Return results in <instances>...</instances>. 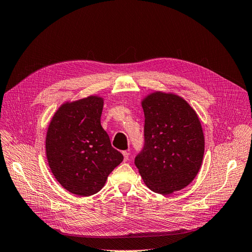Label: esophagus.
Returning <instances> with one entry per match:
<instances>
[{"label": "esophagus", "instance_id": "34e87169", "mask_svg": "<svg viewBox=\"0 0 252 252\" xmlns=\"http://www.w3.org/2000/svg\"><path fill=\"white\" fill-rule=\"evenodd\" d=\"M123 156H124V161L127 162L129 158V152L128 151H123Z\"/></svg>", "mask_w": 252, "mask_h": 252}]
</instances>
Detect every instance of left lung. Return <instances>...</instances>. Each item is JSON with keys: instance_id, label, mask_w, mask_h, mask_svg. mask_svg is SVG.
I'll return each mask as SVG.
<instances>
[{"instance_id": "left-lung-1", "label": "left lung", "mask_w": 252, "mask_h": 252, "mask_svg": "<svg viewBox=\"0 0 252 252\" xmlns=\"http://www.w3.org/2000/svg\"><path fill=\"white\" fill-rule=\"evenodd\" d=\"M142 106L144 147L134 164L152 191H179L201 168L205 141L200 120L185 100L174 94H151Z\"/></svg>"}]
</instances>
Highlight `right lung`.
Returning <instances> with one entry per match:
<instances>
[{
  "mask_svg": "<svg viewBox=\"0 0 252 252\" xmlns=\"http://www.w3.org/2000/svg\"><path fill=\"white\" fill-rule=\"evenodd\" d=\"M103 98L88 96L66 103L53 116L46 136L50 169L66 190L82 196L100 191L123 161L101 126Z\"/></svg>",
  "mask_w": 252,
  "mask_h": 252,
  "instance_id": "1",
  "label": "right lung"
}]
</instances>
